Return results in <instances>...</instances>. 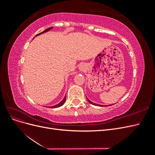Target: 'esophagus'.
<instances>
[{
  "label": "esophagus",
  "instance_id": "esophagus-1",
  "mask_svg": "<svg viewBox=\"0 0 155 155\" xmlns=\"http://www.w3.org/2000/svg\"><path fill=\"white\" fill-rule=\"evenodd\" d=\"M79 69L81 70H85V67H84V65H81V66L79 67Z\"/></svg>",
  "mask_w": 155,
  "mask_h": 155
}]
</instances>
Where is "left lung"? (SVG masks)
I'll use <instances>...</instances> for the list:
<instances>
[{
    "label": "left lung",
    "mask_w": 155,
    "mask_h": 155,
    "mask_svg": "<svg viewBox=\"0 0 155 155\" xmlns=\"http://www.w3.org/2000/svg\"><path fill=\"white\" fill-rule=\"evenodd\" d=\"M87 100H88V101L89 102V103H90V104H92V105H96V106H100V107H102L103 105H98V104H94V103H93V102H92L91 101H90V100H89L88 99V98H87Z\"/></svg>",
    "instance_id": "8db88e82"
}]
</instances>
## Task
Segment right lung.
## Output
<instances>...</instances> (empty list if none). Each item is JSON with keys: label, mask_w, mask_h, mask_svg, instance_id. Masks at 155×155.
Listing matches in <instances>:
<instances>
[{"label": "right lung", "mask_w": 155, "mask_h": 155, "mask_svg": "<svg viewBox=\"0 0 155 155\" xmlns=\"http://www.w3.org/2000/svg\"><path fill=\"white\" fill-rule=\"evenodd\" d=\"M51 28H52V27L48 28H47V29H46V30H45V31H43L41 32L40 34H37L35 36H37V35H40V34H44V33H45V32H46V31H48L50 30ZM65 101H66V97H64V99H63V100L61 101L59 104H58V105H54V106H50V107H50V108H57V107H61V106H62V105H63L64 104Z\"/></svg>", "instance_id": "obj_1"}]
</instances>
